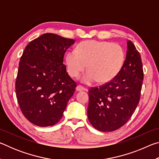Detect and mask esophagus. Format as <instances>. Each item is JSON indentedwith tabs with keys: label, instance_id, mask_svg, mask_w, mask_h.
Listing matches in <instances>:
<instances>
[{
	"label": "esophagus",
	"instance_id": "esophagus-1",
	"mask_svg": "<svg viewBox=\"0 0 159 159\" xmlns=\"http://www.w3.org/2000/svg\"><path fill=\"white\" fill-rule=\"evenodd\" d=\"M76 91H83V90H85V89L81 85H78L76 88Z\"/></svg>",
	"mask_w": 159,
	"mask_h": 159
}]
</instances>
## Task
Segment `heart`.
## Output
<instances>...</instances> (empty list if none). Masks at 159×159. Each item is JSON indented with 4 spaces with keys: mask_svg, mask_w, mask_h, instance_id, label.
Masks as SVG:
<instances>
[{
    "mask_svg": "<svg viewBox=\"0 0 159 159\" xmlns=\"http://www.w3.org/2000/svg\"><path fill=\"white\" fill-rule=\"evenodd\" d=\"M65 61L70 76H79L87 64L88 71L80 77V80L88 85L97 80L106 83L114 79L122 69L125 52L118 43L89 40L79 43L76 50L69 51Z\"/></svg>",
    "mask_w": 159,
    "mask_h": 159,
    "instance_id": "1",
    "label": "heart"
}]
</instances>
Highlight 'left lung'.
<instances>
[{"instance_id":"obj_1","label":"left lung","mask_w":159,"mask_h":159,"mask_svg":"<svg viewBox=\"0 0 159 159\" xmlns=\"http://www.w3.org/2000/svg\"><path fill=\"white\" fill-rule=\"evenodd\" d=\"M122 69L111 81L89 90L88 117L94 128L111 132L122 127L138 107L143 83L141 56L132 41Z\"/></svg>"}]
</instances>
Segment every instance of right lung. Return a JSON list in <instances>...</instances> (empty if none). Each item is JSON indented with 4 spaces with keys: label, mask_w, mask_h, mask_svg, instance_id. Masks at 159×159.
<instances>
[{
    "label": "right lung",
    "mask_w": 159,
    "mask_h": 159,
    "mask_svg": "<svg viewBox=\"0 0 159 159\" xmlns=\"http://www.w3.org/2000/svg\"><path fill=\"white\" fill-rule=\"evenodd\" d=\"M74 39L44 34L26 45L20 58L16 95L25 118L33 124L47 127L63 116L76 83L63 64L66 50Z\"/></svg>",
    "instance_id": "obj_1"
}]
</instances>
